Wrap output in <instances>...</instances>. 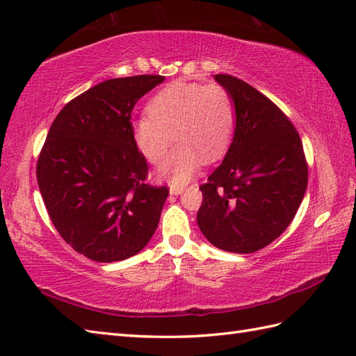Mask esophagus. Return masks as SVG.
Segmentation results:
<instances>
[{
	"mask_svg": "<svg viewBox=\"0 0 356 356\" xmlns=\"http://www.w3.org/2000/svg\"><path fill=\"white\" fill-rule=\"evenodd\" d=\"M184 190H185V186H176V185H171V186H170V194H172V195H179V194H182V193H184Z\"/></svg>",
	"mask_w": 356,
	"mask_h": 356,
	"instance_id": "34e87169",
	"label": "esophagus"
}]
</instances>
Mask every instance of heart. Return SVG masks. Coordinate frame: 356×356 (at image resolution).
Wrapping results in <instances>:
<instances>
[{
    "label": "heart",
    "mask_w": 356,
    "mask_h": 356,
    "mask_svg": "<svg viewBox=\"0 0 356 356\" xmlns=\"http://www.w3.org/2000/svg\"><path fill=\"white\" fill-rule=\"evenodd\" d=\"M148 113L134 120V142L151 163L165 156L172 138L179 142L157 168L159 177L176 186L194 176L202 159H220L236 127V105L218 84L172 82L149 101Z\"/></svg>",
    "instance_id": "obj_1"
}]
</instances>
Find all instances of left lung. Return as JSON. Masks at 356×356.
Here are the masks:
<instances>
[{
    "label": "left lung",
    "instance_id": "obj_1",
    "mask_svg": "<svg viewBox=\"0 0 356 356\" xmlns=\"http://www.w3.org/2000/svg\"><path fill=\"white\" fill-rule=\"evenodd\" d=\"M236 105V130L223 162L202 185L197 225L222 251L251 254L278 238L307 188L300 136L277 105L245 81L216 74Z\"/></svg>",
    "mask_w": 356,
    "mask_h": 356
}]
</instances>
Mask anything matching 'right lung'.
I'll return each mask as SVG.
<instances>
[{"label": "right lung", "instance_id": "right-lung-1", "mask_svg": "<svg viewBox=\"0 0 356 356\" xmlns=\"http://www.w3.org/2000/svg\"><path fill=\"white\" fill-rule=\"evenodd\" d=\"M163 79L104 81L67 104L50 127L38 186L59 236L90 260L130 259L157 228L170 191L145 184L148 165L134 142L131 111Z\"/></svg>", "mask_w": 356, "mask_h": 356}]
</instances>
